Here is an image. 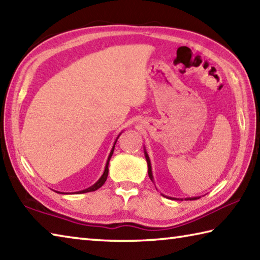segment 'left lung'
Returning a JSON list of instances; mask_svg holds the SVG:
<instances>
[{
  "label": "left lung",
  "mask_w": 260,
  "mask_h": 260,
  "mask_svg": "<svg viewBox=\"0 0 260 260\" xmlns=\"http://www.w3.org/2000/svg\"><path fill=\"white\" fill-rule=\"evenodd\" d=\"M145 159H146V162H147V167H149V177H150V179L153 181V176H152V170H151V162H150V159H149V155L146 154V152H145ZM197 198H200V197H192V198H186V201H188V200H190V201H194V200H197ZM175 200V198H174Z\"/></svg>",
  "instance_id": "1"
}]
</instances>
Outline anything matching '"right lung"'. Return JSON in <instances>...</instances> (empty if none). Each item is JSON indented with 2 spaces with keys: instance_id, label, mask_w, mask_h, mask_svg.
Listing matches in <instances>:
<instances>
[{
  "instance_id": "1",
  "label": "right lung",
  "mask_w": 260,
  "mask_h": 260,
  "mask_svg": "<svg viewBox=\"0 0 260 260\" xmlns=\"http://www.w3.org/2000/svg\"><path fill=\"white\" fill-rule=\"evenodd\" d=\"M119 137V136H118ZM116 142H117V140H116ZM116 142H115V144H116ZM114 149H115V145H114V147H113V150H111V152H110V154H109V156H108V161H107V164H106V168H105V171H104V175L100 177V179L95 182V184L93 185V186H91V187H89V188H86V189H84V190H81V191H78V194H83V192H89V191H94V190H96V189H99V188L103 186L104 184H105V181L107 180V177H108V165H109V160H110V157H111V155H113V153H114Z\"/></svg>"
}]
</instances>
